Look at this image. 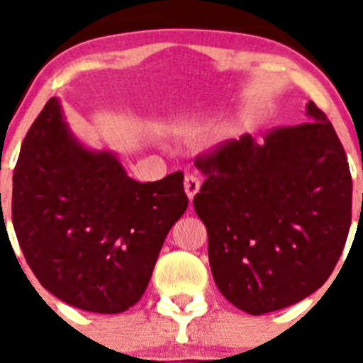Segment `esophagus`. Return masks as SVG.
Returning <instances> with one entry per match:
<instances>
[{"label":"esophagus","instance_id":"obj_1","mask_svg":"<svg viewBox=\"0 0 363 363\" xmlns=\"http://www.w3.org/2000/svg\"><path fill=\"white\" fill-rule=\"evenodd\" d=\"M200 189V179L196 177V175L193 174H188L184 177V191L186 195H188L189 202H193V199H195V195L199 193Z\"/></svg>","mask_w":363,"mask_h":363}]
</instances>
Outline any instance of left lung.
Instances as JSON below:
<instances>
[{
	"instance_id": "obj_1",
	"label": "left lung",
	"mask_w": 363,
	"mask_h": 363,
	"mask_svg": "<svg viewBox=\"0 0 363 363\" xmlns=\"http://www.w3.org/2000/svg\"><path fill=\"white\" fill-rule=\"evenodd\" d=\"M309 123L274 128L200 155L193 205L208 235V263L228 302L252 316L284 309L321 288L351 225L346 152L330 121L307 104Z\"/></svg>"
}]
</instances>
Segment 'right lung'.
<instances>
[{
  "instance_id": "obj_1",
  "label": "right lung",
  "mask_w": 363,
  "mask_h": 363,
  "mask_svg": "<svg viewBox=\"0 0 363 363\" xmlns=\"http://www.w3.org/2000/svg\"><path fill=\"white\" fill-rule=\"evenodd\" d=\"M182 172L137 182L116 155L84 147L50 98L13 170L12 223L29 269L77 309L117 314L140 300L188 208Z\"/></svg>"
}]
</instances>
